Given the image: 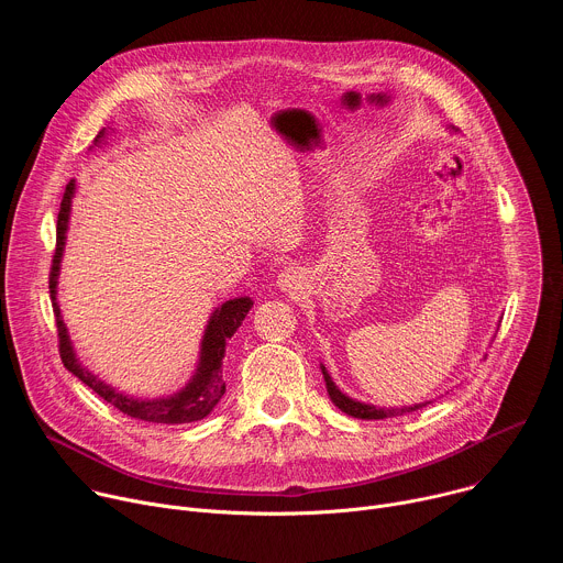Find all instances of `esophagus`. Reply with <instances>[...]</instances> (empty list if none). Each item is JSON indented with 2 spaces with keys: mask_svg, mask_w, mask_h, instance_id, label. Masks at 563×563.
Instances as JSON below:
<instances>
[{
  "mask_svg": "<svg viewBox=\"0 0 563 563\" xmlns=\"http://www.w3.org/2000/svg\"><path fill=\"white\" fill-rule=\"evenodd\" d=\"M278 285L285 291H298V289H302V276L298 269H285L278 278Z\"/></svg>",
  "mask_w": 563,
  "mask_h": 563,
  "instance_id": "34e87169",
  "label": "esophagus"
}]
</instances>
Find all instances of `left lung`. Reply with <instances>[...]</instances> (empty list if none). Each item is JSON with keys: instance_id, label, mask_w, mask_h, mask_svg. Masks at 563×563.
Here are the masks:
<instances>
[{"instance_id": "obj_1", "label": "left lung", "mask_w": 563, "mask_h": 563, "mask_svg": "<svg viewBox=\"0 0 563 563\" xmlns=\"http://www.w3.org/2000/svg\"><path fill=\"white\" fill-rule=\"evenodd\" d=\"M320 369H323V378H325L328 394H330V398H332V404H334L341 412H345V415H350V417H354V419H367V421H372V419H385V417L404 415V412H415V410L423 408V406H415V408H400V410H385V408H376V406L361 404V400H354V398L345 396V394L336 387V383L332 380V376L328 374V369H325L323 365H320Z\"/></svg>"}]
</instances>
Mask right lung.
Masks as SVG:
<instances>
[{
    "label": "right lung",
    "mask_w": 563,
    "mask_h": 563,
    "mask_svg": "<svg viewBox=\"0 0 563 563\" xmlns=\"http://www.w3.org/2000/svg\"><path fill=\"white\" fill-rule=\"evenodd\" d=\"M104 137V131L98 133L96 144H100ZM75 183L70 180L64 189L59 213H57V240H55V254L48 276V289L55 311V325H57V339H59V356L68 372H73L85 385H89L98 396H102L107 404L118 408L122 415L148 423H167V426H180V423H194L211 415V410L218 406V400L224 394V380H222V358H224V345L227 341L243 325L245 316L254 307L252 298H233L220 305L213 316L209 318V325L205 330L202 350H200V363L194 374V378L176 394L167 398H155V400H140L133 396H124L96 378L89 369L77 363L75 352L70 347V339L66 334L64 320L57 305V276H59V261L64 252V240H66V227H68V213H70V200H73Z\"/></svg>",
    "instance_id": "obj_1"
}]
</instances>
